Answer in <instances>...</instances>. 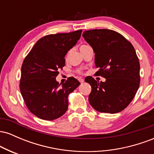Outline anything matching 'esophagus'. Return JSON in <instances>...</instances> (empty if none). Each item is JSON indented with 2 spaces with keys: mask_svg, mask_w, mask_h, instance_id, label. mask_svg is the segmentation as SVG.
I'll return each instance as SVG.
<instances>
[{
  "mask_svg": "<svg viewBox=\"0 0 154 154\" xmlns=\"http://www.w3.org/2000/svg\"><path fill=\"white\" fill-rule=\"evenodd\" d=\"M79 82H80V83H83V82H84V79H79Z\"/></svg>",
  "mask_w": 154,
  "mask_h": 154,
  "instance_id": "obj_1",
  "label": "esophagus"
}]
</instances>
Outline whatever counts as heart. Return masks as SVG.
<instances>
[{
  "instance_id": "obj_1",
  "label": "heart",
  "mask_w": 154,
  "mask_h": 154,
  "mask_svg": "<svg viewBox=\"0 0 154 154\" xmlns=\"http://www.w3.org/2000/svg\"><path fill=\"white\" fill-rule=\"evenodd\" d=\"M87 46H88V45H81V46H80V50H82V49L85 48V47H87ZM78 72H79V74H80V73H82V72H81V70H79Z\"/></svg>"
}]
</instances>
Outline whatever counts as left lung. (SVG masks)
<instances>
[{"instance_id":"obj_1","label":"left lung","mask_w":154,"mask_h":154,"mask_svg":"<svg viewBox=\"0 0 154 154\" xmlns=\"http://www.w3.org/2000/svg\"><path fill=\"white\" fill-rule=\"evenodd\" d=\"M83 38L93 48L96 75L106 78L97 82L90 77L89 102L99 112L115 114L125 109L140 85V63L130 42L117 32L100 29L85 31ZM86 79V78H85Z\"/></svg>"}]
</instances>
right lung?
Masks as SVG:
<instances>
[{
	"label": "right lung",
	"instance_id": "right-lung-1",
	"mask_svg": "<svg viewBox=\"0 0 154 154\" xmlns=\"http://www.w3.org/2000/svg\"><path fill=\"white\" fill-rule=\"evenodd\" d=\"M82 29L44 36L38 40L23 61L20 91L26 107L44 120L58 119L68 109V95L80 83L69 77L59 84V70L65 65V56L80 38Z\"/></svg>",
	"mask_w": 154,
	"mask_h": 154
}]
</instances>
